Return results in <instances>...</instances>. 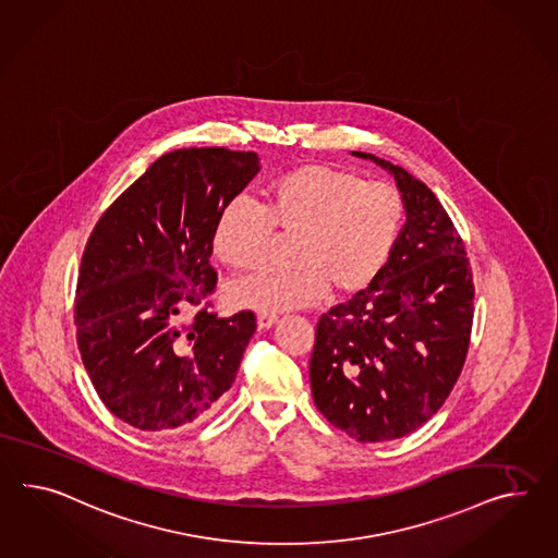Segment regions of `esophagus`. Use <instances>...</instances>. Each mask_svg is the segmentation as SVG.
Wrapping results in <instances>:
<instances>
[{"label": "esophagus", "mask_w": 558, "mask_h": 558, "mask_svg": "<svg viewBox=\"0 0 558 558\" xmlns=\"http://www.w3.org/2000/svg\"><path fill=\"white\" fill-rule=\"evenodd\" d=\"M258 329H269L277 324V315L275 314H258L257 315Z\"/></svg>", "instance_id": "obj_1"}]
</instances>
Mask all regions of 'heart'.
<instances>
[{
  "instance_id": "1",
  "label": "heart",
  "mask_w": 558,
  "mask_h": 558,
  "mask_svg": "<svg viewBox=\"0 0 558 558\" xmlns=\"http://www.w3.org/2000/svg\"><path fill=\"white\" fill-rule=\"evenodd\" d=\"M265 196V208L243 196L227 202L213 232L216 255L239 269L267 257L275 229L293 234L291 263L229 286L230 303L257 312L312 305L329 286L340 295L366 289L385 269L404 220L397 187L324 163L277 175Z\"/></svg>"
}]
</instances>
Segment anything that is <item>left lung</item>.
<instances>
[{"instance_id": "left-lung-1", "label": "left lung", "mask_w": 558, "mask_h": 558, "mask_svg": "<svg viewBox=\"0 0 558 558\" xmlns=\"http://www.w3.org/2000/svg\"><path fill=\"white\" fill-rule=\"evenodd\" d=\"M397 182L407 222L371 286L322 315L310 380L315 407L362 444L404 437L441 409L470 348L473 277L441 202L400 166L364 151Z\"/></svg>"}]
</instances>
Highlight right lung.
I'll list each match as a JSON object with an SVG mask.
<instances>
[{"instance_id": "obj_1", "label": "right lung", "mask_w": 558, "mask_h": 558, "mask_svg": "<svg viewBox=\"0 0 558 558\" xmlns=\"http://www.w3.org/2000/svg\"><path fill=\"white\" fill-rule=\"evenodd\" d=\"M255 151L175 149L100 216L81 260L76 343L111 413L145 433L215 411L241 366L253 312L210 307L216 216L257 175Z\"/></svg>"}]
</instances>
